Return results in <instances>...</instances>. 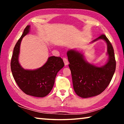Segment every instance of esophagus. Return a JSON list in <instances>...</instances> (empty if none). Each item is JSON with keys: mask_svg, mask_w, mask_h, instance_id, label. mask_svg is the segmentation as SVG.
Masks as SVG:
<instances>
[{"mask_svg": "<svg viewBox=\"0 0 124 124\" xmlns=\"http://www.w3.org/2000/svg\"><path fill=\"white\" fill-rule=\"evenodd\" d=\"M63 62H64V63L65 66H67V65L68 64V60H67L66 58H63Z\"/></svg>", "mask_w": 124, "mask_h": 124, "instance_id": "1", "label": "esophagus"}]
</instances>
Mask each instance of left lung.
Returning a JSON list of instances; mask_svg holds the SVG:
<instances>
[{
    "label": "left lung",
    "instance_id": "obj_1",
    "mask_svg": "<svg viewBox=\"0 0 124 124\" xmlns=\"http://www.w3.org/2000/svg\"><path fill=\"white\" fill-rule=\"evenodd\" d=\"M103 40L107 45L108 60L103 66L98 67L86 61L82 52L75 49L67 52L72 74L73 88L78 96L89 98L101 93L109 84L116 68L114 49L104 34L93 40L91 43Z\"/></svg>",
    "mask_w": 124,
    "mask_h": 124
}]
</instances>
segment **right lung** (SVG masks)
Listing matches in <instances>:
<instances>
[{"instance_id":"add662e5","label":"right lung","mask_w":124,"mask_h":124,"mask_svg":"<svg viewBox=\"0 0 124 124\" xmlns=\"http://www.w3.org/2000/svg\"><path fill=\"white\" fill-rule=\"evenodd\" d=\"M28 25L16 44L11 58V69L12 75L18 87L28 95L44 97L51 91L57 73L64 64L60 57L51 56L43 66L35 70H25L18 61L21 41L30 31Z\"/></svg>"}]
</instances>
